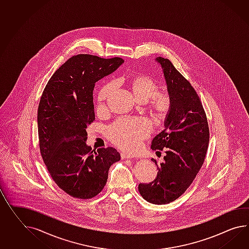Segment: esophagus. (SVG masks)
<instances>
[{
	"instance_id": "1",
	"label": "esophagus",
	"mask_w": 249,
	"mask_h": 249,
	"mask_svg": "<svg viewBox=\"0 0 249 249\" xmlns=\"http://www.w3.org/2000/svg\"><path fill=\"white\" fill-rule=\"evenodd\" d=\"M134 156H133V155H129V154H126V153H121V159H134Z\"/></svg>"
}]
</instances>
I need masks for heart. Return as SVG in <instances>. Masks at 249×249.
<instances>
[{"instance_id":"obj_1","label":"heart","mask_w":249,"mask_h":249,"mask_svg":"<svg viewBox=\"0 0 249 249\" xmlns=\"http://www.w3.org/2000/svg\"><path fill=\"white\" fill-rule=\"evenodd\" d=\"M125 84L132 95L139 103L146 102L148 113L156 122L165 121L172 109V96L167 90H158L159 84L150 75L137 73L130 75ZM115 86L112 82L104 85L96 96L99 108L106 103L114 92ZM151 125L148 122L141 119H119L110 124L106 130L107 137L113 144L123 151L134 152L141 142L151 134Z\"/></svg>"}]
</instances>
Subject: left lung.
<instances>
[{
	"label": "left lung",
	"instance_id": "obj_1",
	"mask_svg": "<svg viewBox=\"0 0 249 249\" xmlns=\"http://www.w3.org/2000/svg\"><path fill=\"white\" fill-rule=\"evenodd\" d=\"M163 70L168 92L172 96L171 112L164 122L165 129L152 142V149L162 151L163 162L150 183H140L142 197L153 204H168L179 198L196 178L210 142V129L202 103L196 90L172 62L156 58Z\"/></svg>",
	"mask_w": 249,
	"mask_h": 249
}]
</instances>
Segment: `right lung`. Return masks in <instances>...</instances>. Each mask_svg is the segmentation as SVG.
<instances>
[{
  "instance_id": "obj_1",
  "label": "right lung",
  "mask_w": 249,
  "mask_h": 249,
  "mask_svg": "<svg viewBox=\"0 0 249 249\" xmlns=\"http://www.w3.org/2000/svg\"><path fill=\"white\" fill-rule=\"evenodd\" d=\"M124 62L89 54L70 57L52 75L38 108L39 151L56 184L71 197H96L107 184L110 166L120 160L112 148L92 150L87 128L95 121L96 81Z\"/></svg>"
}]
</instances>
